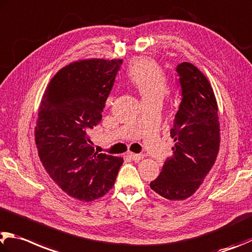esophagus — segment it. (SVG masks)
<instances>
[{
	"label": "esophagus",
	"mask_w": 252,
	"mask_h": 252,
	"mask_svg": "<svg viewBox=\"0 0 252 252\" xmlns=\"http://www.w3.org/2000/svg\"><path fill=\"white\" fill-rule=\"evenodd\" d=\"M127 157L133 159V161H135V162L140 161V159L143 158V155H142V154H135V153H132V152L127 153Z\"/></svg>",
	"instance_id": "obj_1"
}]
</instances>
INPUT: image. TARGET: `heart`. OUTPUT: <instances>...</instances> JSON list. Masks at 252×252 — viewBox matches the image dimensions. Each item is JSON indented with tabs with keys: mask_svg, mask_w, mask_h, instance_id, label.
<instances>
[{
	"mask_svg": "<svg viewBox=\"0 0 252 252\" xmlns=\"http://www.w3.org/2000/svg\"><path fill=\"white\" fill-rule=\"evenodd\" d=\"M126 78L138 91L142 101L161 100L168 93L167 77L158 63L148 57L133 59L127 67Z\"/></svg>",
	"mask_w": 252,
	"mask_h": 252,
	"instance_id": "b5f03b06",
	"label": "heart"
}]
</instances>
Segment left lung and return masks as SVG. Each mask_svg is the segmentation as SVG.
Here are the masks:
<instances>
[{
	"mask_svg": "<svg viewBox=\"0 0 252 252\" xmlns=\"http://www.w3.org/2000/svg\"><path fill=\"white\" fill-rule=\"evenodd\" d=\"M182 102L174 119L171 136L175 146L151 189L170 200L193 196L216 161L220 127L218 104L206 76L190 63L177 66Z\"/></svg>",
	"mask_w": 252,
	"mask_h": 252,
	"instance_id": "obj_1",
	"label": "left lung"
}]
</instances>
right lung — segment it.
Returning a JSON list of instances; mask_svg holds the SVG:
<instances>
[{
    "label": "right lung",
    "instance_id": "add662e5",
    "mask_svg": "<svg viewBox=\"0 0 252 252\" xmlns=\"http://www.w3.org/2000/svg\"><path fill=\"white\" fill-rule=\"evenodd\" d=\"M122 59L70 63L47 85L40 100L35 143L50 178L81 202L112 189L123 158L94 152L89 132L101 121Z\"/></svg>",
    "mask_w": 252,
    "mask_h": 252
}]
</instances>
